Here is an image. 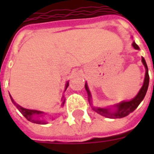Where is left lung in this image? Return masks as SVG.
Returning a JSON list of instances; mask_svg holds the SVG:
<instances>
[{"instance_id":"1","label":"left lung","mask_w":154,"mask_h":154,"mask_svg":"<svg viewBox=\"0 0 154 154\" xmlns=\"http://www.w3.org/2000/svg\"><path fill=\"white\" fill-rule=\"evenodd\" d=\"M133 47L135 49L139 50L140 48L138 45L133 42L132 44ZM141 61L143 63L144 66L146 68V75H145V79H144V83L141 89L139 90L138 94H137L136 97L131 99L130 101H123L122 102L118 103L117 105H112V107L109 108H100V107H95L93 105V102H92V96L91 93L89 91L88 85L85 82V90H86L87 94H88V98H89V102L91 105L92 109L97 112L99 114H101V116H104L108 118H122V117H126L127 115H129L130 112H134V110L136 109L137 106L140 105V103L142 101L145 96H146V92L148 89L149 87V70L148 67H147V64L146 62L145 58H141Z\"/></svg>"}]
</instances>
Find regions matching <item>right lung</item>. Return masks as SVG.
<instances>
[{"label":"right lung","instance_id":"obj_1","mask_svg":"<svg viewBox=\"0 0 154 154\" xmlns=\"http://www.w3.org/2000/svg\"><path fill=\"white\" fill-rule=\"evenodd\" d=\"M68 86H69V82H67V83L65 85V90H66V89L68 88ZM9 96H10L12 102L16 105V107L17 108V109L22 113L23 116H24L28 121H29V122H32V123H36V124H46L47 122L45 121V114H47V113L42 112V111H39V110L29 109H25V108L21 107L20 105H19L14 101V100H13L10 94H9ZM61 101H62L61 106H63L65 101V99L64 98V96H63Z\"/></svg>","mask_w":154,"mask_h":154}]
</instances>
